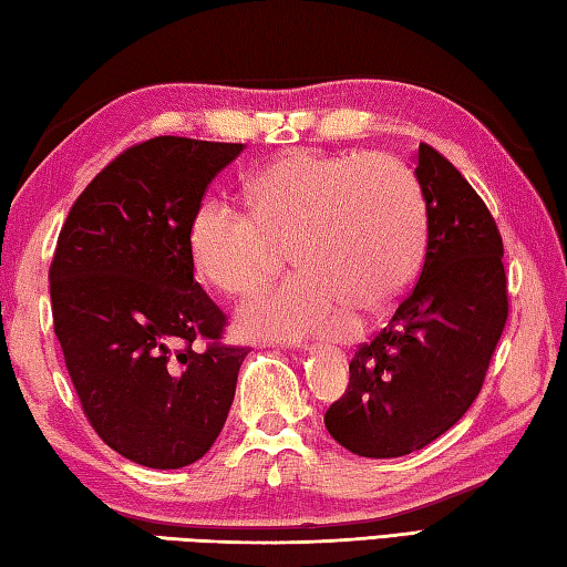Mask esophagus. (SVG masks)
<instances>
[{"label": "esophagus", "instance_id": "obj_1", "mask_svg": "<svg viewBox=\"0 0 567 567\" xmlns=\"http://www.w3.org/2000/svg\"><path fill=\"white\" fill-rule=\"evenodd\" d=\"M298 348H301V346H298Z\"/></svg>", "mask_w": 567, "mask_h": 567}]
</instances>
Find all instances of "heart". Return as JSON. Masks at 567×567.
<instances>
[{"instance_id":"obj_1","label":"heart","mask_w":567,"mask_h":567,"mask_svg":"<svg viewBox=\"0 0 567 567\" xmlns=\"http://www.w3.org/2000/svg\"><path fill=\"white\" fill-rule=\"evenodd\" d=\"M424 241L422 185L390 153H286L249 179L247 215L205 202L187 231L197 276L227 298L269 286L288 247L301 274L239 316L244 330L276 338L340 330L346 311H390L420 271Z\"/></svg>"}]
</instances>
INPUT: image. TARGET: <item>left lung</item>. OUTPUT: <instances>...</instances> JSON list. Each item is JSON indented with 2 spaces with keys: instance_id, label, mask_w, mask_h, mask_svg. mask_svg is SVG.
<instances>
[{
  "instance_id": "8db88e82",
  "label": "left lung",
  "mask_w": 567,
  "mask_h": 567,
  "mask_svg": "<svg viewBox=\"0 0 567 567\" xmlns=\"http://www.w3.org/2000/svg\"><path fill=\"white\" fill-rule=\"evenodd\" d=\"M414 175L426 205V247L408 296L350 360V382L326 430L370 458L422 450L482 392L508 318L504 241L484 199L432 145Z\"/></svg>"
}]
</instances>
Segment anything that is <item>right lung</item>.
<instances>
[{"mask_svg": "<svg viewBox=\"0 0 567 567\" xmlns=\"http://www.w3.org/2000/svg\"><path fill=\"white\" fill-rule=\"evenodd\" d=\"M244 151L159 135L111 159L63 221L51 313L85 420L125 458L179 468L221 432L249 348L195 281L187 231L207 185Z\"/></svg>", "mask_w": 567, "mask_h": 567, "instance_id": "obj_1", "label": "right lung"}]
</instances>
